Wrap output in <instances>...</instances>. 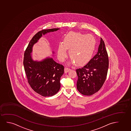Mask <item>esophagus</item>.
Instances as JSON below:
<instances>
[{
	"mask_svg": "<svg viewBox=\"0 0 131 131\" xmlns=\"http://www.w3.org/2000/svg\"><path fill=\"white\" fill-rule=\"evenodd\" d=\"M70 70H71V69H70V68H67V67H65L64 69L65 72V73L68 72V71H69Z\"/></svg>",
	"mask_w": 131,
	"mask_h": 131,
	"instance_id": "esophagus-1",
	"label": "esophagus"
}]
</instances>
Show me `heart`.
Segmentation results:
<instances>
[{"label": "heart", "mask_w": 131, "mask_h": 131, "mask_svg": "<svg viewBox=\"0 0 131 131\" xmlns=\"http://www.w3.org/2000/svg\"><path fill=\"white\" fill-rule=\"evenodd\" d=\"M95 45V38L91 34L69 33L64 38L63 43L59 45L58 58L60 61H64L67 56L68 49L70 58L77 64H85L92 58Z\"/></svg>", "instance_id": "obj_1"}]
</instances>
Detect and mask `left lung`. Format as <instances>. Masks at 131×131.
I'll return each mask as SVG.
<instances>
[{
    "label": "left lung",
    "instance_id": "obj_1",
    "mask_svg": "<svg viewBox=\"0 0 131 131\" xmlns=\"http://www.w3.org/2000/svg\"><path fill=\"white\" fill-rule=\"evenodd\" d=\"M108 57L105 43L100 39L97 54L81 68L77 69V89L85 95H92L102 88L107 75Z\"/></svg>",
    "mask_w": 131,
    "mask_h": 131
}]
</instances>
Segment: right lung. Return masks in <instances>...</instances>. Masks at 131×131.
<instances>
[{
  "label": "right lung",
  "mask_w": 131,
  "mask_h": 131,
  "mask_svg": "<svg viewBox=\"0 0 131 131\" xmlns=\"http://www.w3.org/2000/svg\"><path fill=\"white\" fill-rule=\"evenodd\" d=\"M59 29H44L37 33L29 42L24 54L23 63L28 82L35 92L45 97L52 96L59 92L60 78L64 73V67L50 57L42 61H34L31 53L33 46L42 35Z\"/></svg>",
  "instance_id": "obj_1"
}]
</instances>
